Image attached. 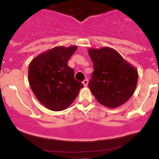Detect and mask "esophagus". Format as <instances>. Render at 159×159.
Wrapping results in <instances>:
<instances>
[{"label": "esophagus", "instance_id": "obj_1", "mask_svg": "<svg viewBox=\"0 0 159 159\" xmlns=\"http://www.w3.org/2000/svg\"><path fill=\"white\" fill-rule=\"evenodd\" d=\"M82 83H83V84H84V87H87V85H88V79H84V81H82Z\"/></svg>", "mask_w": 159, "mask_h": 159}]
</instances>
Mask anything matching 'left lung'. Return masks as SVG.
Segmentation results:
<instances>
[{
  "label": "left lung",
  "mask_w": 159,
  "mask_h": 159,
  "mask_svg": "<svg viewBox=\"0 0 159 159\" xmlns=\"http://www.w3.org/2000/svg\"><path fill=\"white\" fill-rule=\"evenodd\" d=\"M88 54L93 63L88 86L97 101L110 109L128 101L136 88V68L113 48H90Z\"/></svg>",
  "instance_id": "left-lung-1"
}]
</instances>
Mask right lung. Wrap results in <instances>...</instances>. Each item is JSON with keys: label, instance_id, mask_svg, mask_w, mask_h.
<instances>
[{"label": "right lung", "instance_id": "obj_1", "mask_svg": "<svg viewBox=\"0 0 159 159\" xmlns=\"http://www.w3.org/2000/svg\"><path fill=\"white\" fill-rule=\"evenodd\" d=\"M78 46H56L40 53L29 65L28 80L43 106L53 111L67 109L78 96L82 83L75 79L74 70L68 59Z\"/></svg>", "mask_w": 159, "mask_h": 159}]
</instances>
